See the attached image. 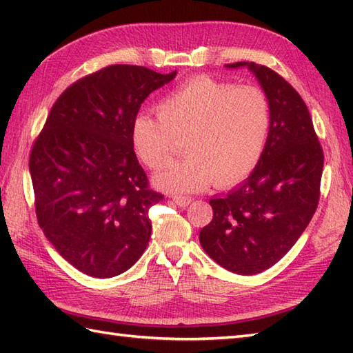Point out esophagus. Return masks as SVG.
<instances>
[{
    "label": "esophagus",
    "mask_w": 353,
    "mask_h": 353,
    "mask_svg": "<svg viewBox=\"0 0 353 353\" xmlns=\"http://www.w3.org/2000/svg\"><path fill=\"white\" fill-rule=\"evenodd\" d=\"M171 200L174 201V203H176L177 206H182V208L188 206V205L191 203V201H192L191 197H185V196H171Z\"/></svg>",
    "instance_id": "34e87169"
}]
</instances>
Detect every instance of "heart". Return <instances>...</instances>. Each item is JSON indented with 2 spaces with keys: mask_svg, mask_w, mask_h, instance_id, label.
<instances>
[{
  "mask_svg": "<svg viewBox=\"0 0 353 353\" xmlns=\"http://www.w3.org/2000/svg\"><path fill=\"white\" fill-rule=\"evenodd\" d=\"M159 117L139 112L132 121L134 152L148 168L170 160L176 139L185 138L189 154L154 176L168 192H197L212 182L230 186L256 167L270 127V106L258 88L197 76L186 80L157 104Z\"/></svg>",
  "mask_w": 353,
  "mask_h": 353,
  "instance_id": "1",
  "label": "heart"
}]
</instances>
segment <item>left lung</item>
<instances>
[{
  "label": "left lung",
  "instance_id": "1",
  "mask_svg": "<svg viewBox=\"0 0 353 353\" xmlns=\"http://www.w3.org/2000/svg\"><path fill=\"white\" fill-rule=\"evenodd\" d=\"M258 79L268 100L264 152L252 174L228 196L209 200L212 221L200 244L216 264L236 274H256L288 253L316 212L323 150L305 101L287 80L264 65L236 62Z\"/></svg>",
  "mask_w": 353,
  "mask_h": 353
}]
</instances>
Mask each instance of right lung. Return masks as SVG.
Wrapping results in <instances>:
<instances>
[{"mask_svg": "<svg viewBox=\"0 0 353 353\" xmlns=\"http://www.w3.org/2000/svg\"><path fill=\"white\" fill-rule=\"evenodd\" d=\"M176 77L110 65L77 80L52 104L30 153L37 223L62 258L92 277L129 270L152 235L150 190L130 129L141 104Z\"/></svg>", "mask_w": 353, "mask_h": 353, "instance_id": "obj_1", "label": "right lung"}]
</instances>
